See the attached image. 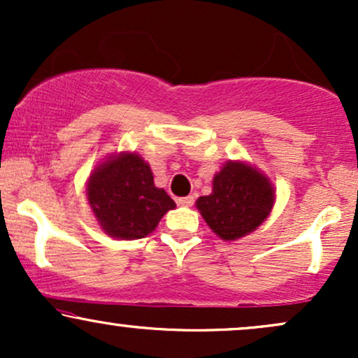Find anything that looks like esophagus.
<instances>
[{"label": "esophagus", "instance_id": "34e87169", "mask_svg": "<svg viewBox=\"0 0 358 358\" xmlns=\"http://www.w3.org/2000/svg\"><path fill=\"white\" fill-rule=\"evenodd\" d=\"M193 202H195V199H193L192 195L182 196V199H178V205H182V207H192Z\"/></svg>", "mask_w": 358, "mask_h": 358}]
</instances>
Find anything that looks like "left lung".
I'll return each mask as SVG.
<instances>
[{
    "label": "left lung",
    "instance_id": "1",
    "mask_svg": "<svg viewBox=\"0 0 358 358\" xmlns=\"http://www.w3.org/2000/svg\"><path fill=\"white\" fill-rule=\"evenodd\" d=\"M274 187L245 162H227L212 182L210 195L200 196L196 208L220 239L236 241L256 231L273 210Z\"/></svg>",
    "mask_w": 358,
    "mask_h": 358
}]
</instances>
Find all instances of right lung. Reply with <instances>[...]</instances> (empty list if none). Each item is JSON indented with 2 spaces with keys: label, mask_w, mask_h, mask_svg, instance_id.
<instances>
[{
  "label": "right lung",
  "mask_w": 358,
  "mask_h": 358,
  "mask_svg": "<svg viewBox=\"0 0 358 358\" xmlns=\"http://www.w3.org/2000/svg\"><path fill=\"white\" fill-rule=\"evenodd\" d=\"M87 200L101 229L121 241L143 239L176 205L155 187L151 168L136 153L109 156L92 170Z\"/></svg>",
  "instance_id": "1"
}]
</instances>
